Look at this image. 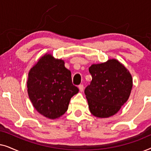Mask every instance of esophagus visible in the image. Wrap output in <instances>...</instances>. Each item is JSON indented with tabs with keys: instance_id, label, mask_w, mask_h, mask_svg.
Returning <instances> with one entry per match:
<instances>
[{
	"instance_id": "obj_1",
	"label": "esophagus",
	"mask_w": 151,
	"mask_h": 151,
	"mask_svg": "<svg viewBox=\"0 0 151 151\" xmlns=\"http://www.w3.org/2000/svg\"><path fill=\"white\" fill-rule=\"evenodd\" d=\"M78 88H79V89H80V91H83V90H84V86H83V84H80L79 86H78Z\"/></svg>"
}]
</instances>
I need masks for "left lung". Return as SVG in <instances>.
Listing matches in <instances>:
<instances>
[{"label":"left lung","mask_w":151,"mask_h":151,"mask_svg":"<svg viewBox=\"0 0 151 151\" xmlns=\"http://www.w3.org/2000/svg\"><path fill=\"white\" fill-rule=\"evenodd\" d=\"M92 76L84 89L91 113L104 118L115 115L129 99L133 80L129 71L117 60L92 65L88 69Z\"/></svg>","instance_id":"1"}]
</instances>
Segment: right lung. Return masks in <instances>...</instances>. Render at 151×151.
<instances>
[{"label": "right lung", "mask_w": 151, "mask_h": 151, "mask_svg": "<svg viewBox=\"0 0 151 151\" xmlns=\"http://www.w3.org/2000/svg\"><path fill=\"white\" fill-rule=\"evenodd\" d=\"M27 92L37 111L49 119H56L67 111L70 100L79 89L72 83L71 73L62 60L46 54L28 75Z\"/></svg>", "instance_id": "obj_1"}]
</instances>
